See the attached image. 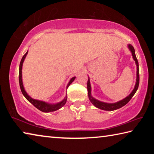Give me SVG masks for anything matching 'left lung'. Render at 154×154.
<instances>
[{"label": "left lung", "mask_w": 154, "mask_h": 154, "mask_svg": "<svg viewBox=\"0 0 154 154\" xmlns=\"http://www.w3.org/2000/svg\"><path fill=\"white\" fill-rule=\"evenodd\" d=\"M128 48L130 49V51L132 52V55L133 56V58L136 62L137 66V83L136 85H135V87L134 88V90L131 94L127 96L126 98H124V100H122L121 101H119V102L116 103H113V104H109V103H103L100 102V101L96 100V99L93 98L91 96V86H90V79H88V97H89V99L90 100V102L92 103L96 107H97L98 109H102V110H105V111H113V110H116V109H119L124 106V105H126V104L129 102V101L131 100V98H132V96L134 95V94L136 93L137 90L139 88V62H138L137 58L136 57V55H135V51L134 49L133 48V46L132 45H128Z\"/></svg>", "instance_id": "1"}]
</instances>
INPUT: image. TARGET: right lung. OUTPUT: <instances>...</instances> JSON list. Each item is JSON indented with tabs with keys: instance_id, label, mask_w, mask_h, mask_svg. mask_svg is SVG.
<instances>
[{
	"instance_id": "obj_1",
	"label": "right lung",
	"mask_w": 154,
	"mask_h": 154,
	"mask_svg": "<svg viewBox=\"0 0 154 154\" xmlns=\"http://www.w3.org/2000/svg\"><path fill=\"white\" fill-rule=\"evenodd\" d=\"M28 54V51L26 53L24 56H23L22 60H21L20 64V69H19V83H20V89L22 92L23 94V95L25 96V98L27 99V100L29 101L30 103H32V105L35 106L36 108H37L38 110H40L43 112H45V113H48V112H51V111H55L58 109H60L62 107L65 103L66 102L67 100V96L65 97L63 100L62 101L61 103H59L58 104H56V105H49V104L46 103L45 102H43V101H40V100H35V99H32V98H30L29 96L27 94V93L26 92V91L24 90V86H23V83H22V64L23 62H24V59L26 58ZM75 77L72 78L70 81V82L68 84L67 87H69L70 85L71 84V83L73 82L75 80Z\"/></svg>"
}]
</instances>
